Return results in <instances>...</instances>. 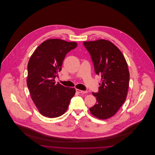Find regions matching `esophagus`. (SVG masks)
<instances>
[{
    "label": "esophagus",
    "instance_id": "1",
    "mask_svg": "<svg viewBox=\"0 0 155 155\" xmlns=\"http://www.w3.org/2000/svg\"><path fill=\"white\" fill-rule=\"evenodd\" d=\"M76 92L79 94H87L88 92V91H82V90L78 89H76Z\"/></svg>",
    "mask_w": 155,
    "mask_h": 155
}]
</instances>
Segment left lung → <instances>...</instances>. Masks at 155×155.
Masks as SVG:
<instances>
[{
	"label": "left lung",
	"mask_w": 155,
	"mask_h": 155,
	"mask_svg": "<svg viewBox=\"0 0 155 155\" xmlns=\"http://www.w3.org/2000/svg\"><path fill=\"white\" fill-rule=\"evenodd\" d=\"M91 54L96 74L101 76L97 93L92 92L97 103L89 109L99 119L110 118L124 103L129 87L130 73L123 53L105 39L84 42Z\"/></svg>",
	"instance_id": "8db88e82"
}]
</instances>
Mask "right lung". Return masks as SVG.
I'll return each mask as SVG.
<instances>
[{
	"instance_id": "add662e5",
	"label": "right lung",
	"mask_w": 155,
	"mask_h": 155,
	"mask_svg": "<svg viewBox=\"0 0 155 155\" xmlns=\"http://www.w3.org/2000/svg\"><path fill=\"white\" fill-rule=\"evenodd\" d=\"M77 46L74 42L50 39L32 53L28 63L27 84L31 97L39 113L55 118L66 111L75 89L56 84L54 78L61 70L67 53Z\"/></svg>"
}]
</instances>
